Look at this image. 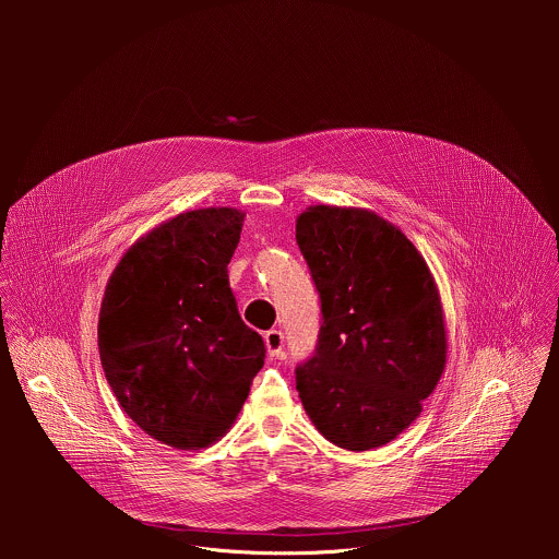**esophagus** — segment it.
<instances>
[{
  "mask_svg": "<svg viewBox=\"0 0 559 559\" xmlns=\"http://www.w3.org/2000/svg\"><path fill=\"white\" fill-rule=\"evenodd\" d=\"M264 344H266V353L271 357H280L282 348H284V333L280 329H271L264 333Z\"/></svg>",
  "mask_w": 559,
  "mask_h": 559,
  "instance_id": "obj_1",
  "label": "esophagus"
}]
</instances>
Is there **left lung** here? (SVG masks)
Masks as SVG:
<instances>
[{
	"mask_svg": "<svg viewBox=\"0 0 559 559\" xmlns=\"http://www.w3.org/2000/svg\"><path fill=\"white\" fill-rule=\"evenodd\" d=\"M297 242L322 314L317 350L295 370L299 399L333 445L381 448L421 413L445 368L432 273L400 228L364 209L310 206Z\"/></svg>",
	"mask_w": 559,
	"mask_h": 559,
	"instance_id": "left-lung-1",
	"label": "left lung"
}]
</instances>
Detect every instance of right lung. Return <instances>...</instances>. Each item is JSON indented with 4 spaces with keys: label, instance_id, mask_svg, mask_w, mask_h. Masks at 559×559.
<instances>
[{
    "label": "right lung",
    "instance_id": "right-lung-1",
    "mask_svg": "<svg viewBox=\"0 0 559 559\" xmlns=\"http://www.w3.org/2000/svg\"><path fill=\"white\" fill-rule=\"evenodd\" d=\"M242 219L226 206L180 213L131 245L105 288V379L124 413L176 450L224 437L264 366L228 277Z\"/></svg>",
    "mask_w": 559,
    "mask_h": 559
}]
</instances>
